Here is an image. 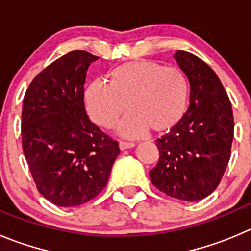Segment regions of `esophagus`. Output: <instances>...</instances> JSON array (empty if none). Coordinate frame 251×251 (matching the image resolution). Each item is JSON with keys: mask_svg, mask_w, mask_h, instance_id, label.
<instances>
[{"mask_svg": "<svg viewBox=\"0 0 251 251\" xmlns=\"http://www.w3.org/2000/svg\"><path fill=\"white\" fill-rule=\"evenodd\" d=\"M134 145H135V143H133V142H119V148H121V150L129 149V148H133Z\"/></svg>", "mask_w": 251, "mask_h": 251, "instance_id": "esophagus-1", "label": "esophagus"}]
</instances>
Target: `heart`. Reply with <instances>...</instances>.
<instances>
[{"label":"heart","mask_w":251,"mask_h":251,"mask_svg":"<svg viewBox=\"0 0 251 251\" xmlns=\"http://www.w3.org/2000/svg\"><path fill=\"white\" fill-rule=\"evenodd\" d=\"M91 118L113 128L126 108L130 112L119 124L124 137H139L151 128L166 132L185 114L188 82L182 71L154 61H132L111 73L109 82L92 81L85 92Z\"/></svg>","instance_id":"heart-1"}]
</instances>
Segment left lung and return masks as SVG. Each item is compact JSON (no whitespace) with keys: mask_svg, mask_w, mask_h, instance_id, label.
I'll use <instances>...</instances> for the list:
<instances>
[{"mask_svg":"<svg viewBox=\"0 0 251 251\" xmlns=\"http://www.w3.org/2000/svg\"><path fill=\"white\" fill-rule=\"evenodd\" d=\"M176 63L190 82V106L175 127L156 140L152 185L174 199L199 201L221 182L230 157L234 121L221 80L204 61L177 50Z\"/></svg>","mask_w":251,"mask_h":251,"instance_id":"left-lung-1","label":"left lung"}]
</instances>
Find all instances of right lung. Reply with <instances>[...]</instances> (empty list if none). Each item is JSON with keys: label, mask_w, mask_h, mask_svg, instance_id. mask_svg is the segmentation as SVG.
<instances>
[{"label": "right lung", "mask_w": 251, "mask_h": 251, "mask_svg": "<svg viewBox=\"0 0 251 251\" xmlns=\"http://www.w3.org/2000/svg\"><path fill=\"white\" fill-rule=\"evenodd\" d=\"M97 56L68 52L32 81L23 100L22 147L38 191L60 207L96 197L108 181L118 143L88 119L83 85Z\"/></svg>", "instance_id": "1"}]
</instances>
